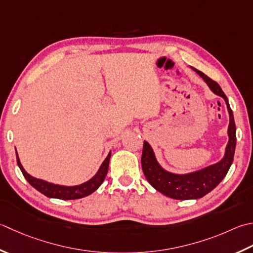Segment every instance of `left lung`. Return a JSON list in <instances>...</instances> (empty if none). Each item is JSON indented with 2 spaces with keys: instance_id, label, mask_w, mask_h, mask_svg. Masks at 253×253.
<instances>
[{
  "instance_id": "left-lung-1",
  "label": "left lung",
  "mask_w": 253,
  "mask_h": 253,
  "mask_svg": "<svg viewBox=\"0 0 253 253\" xmlns=\"http://www.w3.org/2000/svg\"><path fill=\"white\" fill-rule=\"evenodd\" d=\"M192 69L200 74L212 92L225 100L229 112V141L227 143L225 157L219 162L200 171L189 173V174H174V173L163 170L159 163L157 162L155 153H153L149 143L143 141V149L141 155V167L143 174H145L148 182L157 191L174 200L201 199V197L206 195L207 193L214 190L226 176L227 172H228L231 163L234 161L236 149V124L234 120V114H232L229 106L228 98L225 95V93L222 92L218 83L211 80V78L199 71L197 69Z\"/></svg>"
}]
</instances>
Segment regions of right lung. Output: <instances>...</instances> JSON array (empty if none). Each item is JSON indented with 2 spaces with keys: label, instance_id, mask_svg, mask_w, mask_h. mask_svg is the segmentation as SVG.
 I'll use <instances>...</instances> for the list:
<instances>
[{
  "label": "right lung",
  "instance_id": "add662e5",
  "mask_svg": "<svg viewBox=\"0 0 253 253\" xmlns=\"http://www.w3.org/2000/svg\"><path fill=\"white\" fill-rule=\"evenodd\" d=\"M110 159H111V152L108 153V156L102 163V166L100 167L97 173L92 177L91 180H88L87 182L83 183V184H80V185L63 186V185L52 184V183H49L41 179H36V177L29 175L28 173L24 170L21 162H19L17 152H16L17 165L19 167V169H21L24 177L27 180L29 184H31L33 187H35L37 191L42 193L43 195H46L47 197H52V199H59V200L81 199V197L90 195L94 191H96L98 189V186L102 184L107 174Z\"/></svg>",
  "mask_w": 253,
  "mask_h": 253
}]
</instances>
